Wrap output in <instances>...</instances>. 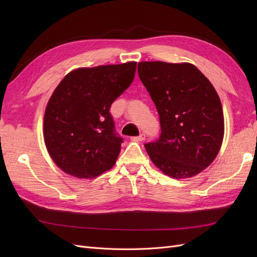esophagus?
<instances>
[{
    "label": "esophagus",
    "mask_w": 257,
    "mask_h": 257,
    "mask_svg": "<svg viewBox=\"0 0 257 257\" xmlns=\"http://www.w3.org/2000/svg\"><path fill=\"white\" fill-rule=\"evenodd\" d=\"M145 138H146V135H145V134H141L139 136H134V137H132V138H131V141H132V142H135V143H138V142H143V141H145Z\"/></svg>",
    "instance_id": "1"
}]
</instances>
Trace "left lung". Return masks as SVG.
I'll use <instances>...</instances> for the list:
<instances>
[{
    "label": "left lung",
    "instance_id": "8db88e82",
    "mask_svg": "<svg viewBox=\"0 0 257 257\" xmlns=\"http://www.w3.org/2000/svg\"><path fill=\"white\" fill-rule=\"evenodd\" d=\"M138 75L157 107L161 135L145 148L153 164L174 179L201 173L224 137L222 104L213 85L191 63L141 62Z\"/></svg>",
    "mask_w": 257,
    "mask_h": 257
}]
</instances>
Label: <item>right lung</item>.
Here are the masks:
<instances>
[{
    "instance_id": "add662e5",
    "label": "right lung",
    "mask_w": 257,
    "mask_h": 257,
    "mask_svg": "<svg viewBox=\"0 0 257 257\" xmlns=\"http://www.w3.org/2000/svg\"><path fill=\"white\" fill-rule=\"evenodd\" d=\"M136 62L77 68L53 91L44 116V141L53 162L77 178L110 169L123 138L110 106L133 82Z\"/></svg>"
}]
</instances>
